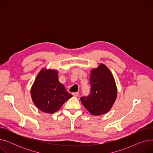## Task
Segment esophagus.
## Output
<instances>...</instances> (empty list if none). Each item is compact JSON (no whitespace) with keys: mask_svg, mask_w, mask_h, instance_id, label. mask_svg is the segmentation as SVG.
Returning <instances> with one entry per match:
<instances>
[{"mask_svg":"<svg viewBox=\"0 0 153 153\" xmlns=\"http://www.w3.org/2000/svg\"><path fill=\"white\" fill-rule=\"evenodd\" d=\"M72 95H73L74 97H77V96L79 95V92H74V93H72Z\"/></svg>","mask_w":153,"mask_h":153,"instance_id":"1","label":"esophagus"}]
</instances>
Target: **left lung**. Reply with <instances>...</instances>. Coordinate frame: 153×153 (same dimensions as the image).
I'll use <instances>...</instances> for the list:
<instances>
[{"instance_id": "left-lung-1", "label": "left lung", "mask_w": 153, "mask_h": 153, "mask_svg": "<svg viewBox=\"0 0 153 153\" xmlns=\"http://www.w3.org/2000/svg\"><path fill=\"white\" fill-rule=\"evenodd\" d=\"M91 94L82 97L81 100L90 113L98 116L105 114L111 108L117 97L115 79L109 69L103 64L91 71Z\"/></svg>"}]
</instances>
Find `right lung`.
I'll use <instances>...</instances> for the list:
<instances>
[{"label":"right lung","instance_id":"1","mask_svg":"<svg viewBox=\"0 0 153 153\" xmlns=\"http://www.w3.org/2000/svg\"><path fill=\"white\" fill-rule=\"evenodd\" d=\"M31 97L35 106L42 111L54 114L72 95L58 80V72L43 68L31 88Z\"/></svg>","mask_w":153,"mask_h":153}]
</instances>
